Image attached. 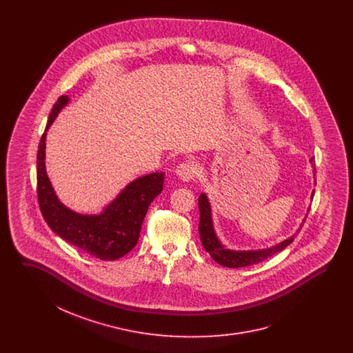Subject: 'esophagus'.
Masks as SVG:
<instances>
[{"label": "esophagus", "instance_id": "esophagus-1", "mask_svg": "<svg viewBox=\"0 0 353 353\" xmlns=\"http://www.w3.org/2000/svg\"><path fill=\"white\" fill-rule=\"evenodd\" d=\"M176 174L177 177L184 181V183H189L193 180L194 174H196V168L193 164L190 163H183L176 168Z\"/></svg>", "mask_w": 353, "mask_h": 353}]
</instances>
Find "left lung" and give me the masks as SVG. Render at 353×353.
I'll list each match as a JSON object with an SVG mask.
<instances>
[{
    "mask_svg": "<svg viewBox=\"0 0 353 353\" xmlns=\"http://www.w3.org/2000/svg\"><path fill=\"white\" fill-rule=\"evenodd\" d=\"M310 163L314 168V176H315V159L311 157ZM316 184V180L314 181ZM315 190L311 194V199L314 196ZM199 208H200V225H199V232H200V238H201L202 246L206 252L210 254V256L225 268H230V269H238V268H246V266H252L254 263L262 262L265 259H268L271 255L276 254V252H282L285 249L292 241L294 238L298 235L301 228H302L304 221L307 219V214L310 212V208L307 209L305 217L303 219L302 223L299 226V229L288 238L283 239L282 242L270 246L266 249H258V250H233L226 248L219 235L216 233L214 229V222H213V213H212V205L206 196V193H201L200 199H199Z\"/></svg>",
    "mask_w": 353,
    "mask_h": 353,
    "instance_id": "8db88e82",
    "label": "left lung"
}]
</instances>
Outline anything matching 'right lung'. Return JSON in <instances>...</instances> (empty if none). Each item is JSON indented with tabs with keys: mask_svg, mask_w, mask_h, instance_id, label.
I'll return each mask as SVG.
<instances>
[{
	"mask_svg": "<svg viewBox=\"0 0 353 353\" xmlns=\"http://www.w3.org/2000/svg\"><path fill=\"white\" fill-rule=\"evenodd\" d=\"M68 103L70 98L66 95L55 101L39 141L37 190L41 213L51 230L68 243L101 261H115L136 246L148 206L163 190L165 173L154 172L134 179L98 214H81L68 208L51 185L45 159L48 131Z\"/></svg>",
	"mask_w": 353,
	"mask_h": 353,
	"instance_id": "add662e5",
	"label": "right lung"
}]
</instances>
